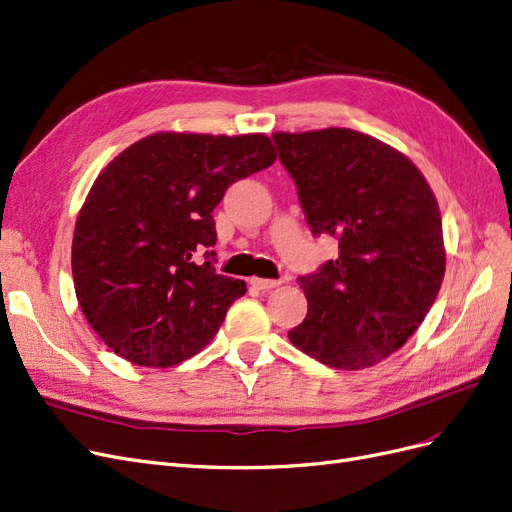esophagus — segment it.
I'll return each mask as SVG.
<instances>
[{"mask_svg":"<svg viewBox=\"0 0 512 512\" xmlns=\"http://www.w3.org/2000/svg\"><path fill=\"white\" fill-rule=\"evenodd\" d=\"M250 284L254 288H258V290H273V288H277L281 284V281L279 279H260V277H254Z\"/></svg>","mask_w":512,"mask_h":512,"instance_id":"obj_1","label":"esophagus"}]
</instances>
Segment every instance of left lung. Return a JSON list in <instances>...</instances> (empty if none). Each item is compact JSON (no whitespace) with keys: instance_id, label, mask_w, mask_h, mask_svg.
I'll list each match as a JSON object with an SVG mask.
<instances>
[{"instance_id":"8db88e82","label":"left lung","mask_w":512,"mask_h":512,"mask_svg":"<svg viewBox=\"0 0 512 512\" xmlns=\"http://www.w3.org/2000/svg\"><path fill=\"white\" fill-rule=\"evenodd\" d=\"M315 237L339 256L298 277L307 317L290 341L326 366L360 370L398 351L445 277L434 192L402 152L354 129L275 133Z\"/></svg>"}]
</instances>
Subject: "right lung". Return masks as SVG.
I'll return each mask as SVG.
<instances>
[{"label": "right lung", "mask_w": 512, "mask_h": 512, "mask_svg": "<svg viewBox=\"0 0 512 512\" xmlns=\"http://www.w3.org/2000/svg\"><path fill=\"white\" fill-rule=\"evenodd\" d=\"M275 158L260 133H154L99 173L76 220L72 275L84 317L114 354L167 368L214 339L248 288L214 269L211 211Z\"/></svg>", "instance_id": "add662e5"}]
</instances>
